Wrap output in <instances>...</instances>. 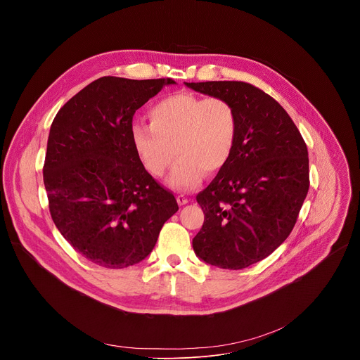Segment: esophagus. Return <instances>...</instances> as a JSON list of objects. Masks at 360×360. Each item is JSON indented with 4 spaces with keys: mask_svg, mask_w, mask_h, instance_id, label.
Returning <instances> with one entry per match:
<instances>
[{
    "mask_svg": "<svg viewBox=\"0 0 360 360\" xmlns=\"http://www.w3.org/2000/svg\"><path fill=\"white\" fill-rule=\"evenodd\" d=\"M176 202H178L179 205H186V203L189 202V199H188L185 195H178V196H176Z\"/></svg>",
    "mask_w": 360,
    "mask_h": 360,
    "instance_id": "esophagus-1",
    "label": "esophagus"
}]
</instances>
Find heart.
I'll return each instance as SVG.
<instances>
[{
  "label": "heart",
  "mask_w": 360,
  "mask_h": 360,
  "mask_svg": "<svg viewBox=\"0 0 360 360\" xmlns=\"http://www.w3.org/2000/svg\"><path fill=\"white\" fill-rule=\"evenodd\" d=\"M150 124L131 127L132 145L149 175L162 178L179 160L169 185L195 188L203 172H219L231 160L239 134V117L231 101L193 92L168 95L148 112Z\"/></svg>",
  "instance_id": "obj_1"
}]
</instances>
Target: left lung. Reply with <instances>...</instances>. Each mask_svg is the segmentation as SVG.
<instances>
[{
	"label": "left lung",
	"instance_id": "1",
	"mask_svg": "<svg viewBox=\"0 0 360 360\" xmlns=\"http://www.w3.org/2000/svg\"><path fill=\"white\" fill-rule=\"evenodd\" d=\"M186 86L231 101L239 117L229 162L196 195L205 221L192 246L210 265L243 269L292 232L309 189L307 148L279 102L258 86L242 81Z\"/></svg>",
	"mask_w": 360,
	"mask_h": 360
}]
</instances>
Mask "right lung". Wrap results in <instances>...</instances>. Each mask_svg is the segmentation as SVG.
Returning a JSON list of instances; mask_svg holds the SVG:
<instances>
[{"label": "right lung", "instance_id": "obj_1", "mask_svg": "<svg viewBox=\"0 0 360 360\" xmlns=\"http://www.w3.org/2000/svg\"><path fill=\"white\" fill-rule=\"evenodd\" d=\"M172 78L92 81L51 124L44 185L51 218L67 242L99 266L122 269L150 253L178 211L174 193L143 168L132 118Z\"/></svg>", "mask_w": 360, "mask_h": 360}]
</instances>
